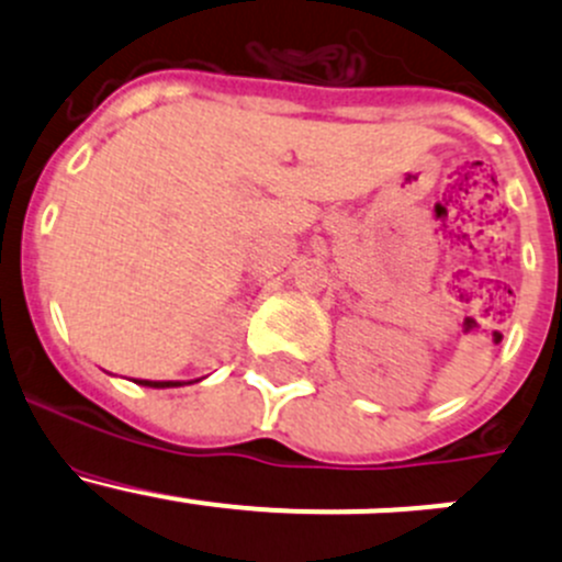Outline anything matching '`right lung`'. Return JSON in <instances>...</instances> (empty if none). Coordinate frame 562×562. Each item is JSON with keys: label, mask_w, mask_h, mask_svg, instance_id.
I'll return each mask as SVG.
<instances>
[{"label": "right lung", "mask_w": 562, "mask_h": 562, "mask_svg": "<svg viewBox=\"0 0 562 562\" xmlns=\"http://www.w3.org/2000/svg\"><path fill=\"white\" fill-rule=\"evenodd\" d=\"M140 386H151V389H171V386H181V383H173V381H140Z\"/></svg>", "instance_id": "add662e5"}]
</instances>
